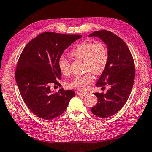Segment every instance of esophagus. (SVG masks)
I'll return each mask as SVG.
<instances>
[{
	"label": "esophagus",
	"mask_w": 152,
	"mask_h": 152,
	"mask_svg": "<svg viewBox=\"0 0 152 152\" xmlns=\"http://www.w3.org/2000/svg\"><path fill=\"white\" fill-rule=\"evenodd\" d=\"M77 95H78V96H85V95H86L87 94V93H83V92H77Z\"/></svg>",
	"instance_id": "obj_1"
}]
</instances>
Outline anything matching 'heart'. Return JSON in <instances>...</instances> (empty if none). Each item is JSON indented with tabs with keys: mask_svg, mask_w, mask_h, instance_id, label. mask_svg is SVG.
I'll list each match as a JSON object with an SVG mask.
<instances>
[{
	"mask_svg": "<svg viewBox=\"0 0 152 152\" xmlns=\"http://www.w3.org/2000/svg\"><path fill=\"white\" fill-rule=\"evenodd\" d=\"M70 55L77 58L83 60L85 70L88 72L83 75L75 77L67 84V86L71 88L86 91L94 80L92 73L95 75H100L106 68L108 60L107 47L102 42H85L73 48ZM58 66L63 75H67L70 73V62L64 56L59 57Z\"/></svg>",
	"mask_w": 152,
	"mask_h": 152,
	"instance_id": "heart-1",
	"label": "heart"
}]
</instances>
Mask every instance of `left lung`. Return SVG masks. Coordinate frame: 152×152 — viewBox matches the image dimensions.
I'll list each match as a JSON object with an SVG mask.
<instances>
[{"mask_svg": "<svg viewBox=\"0 0 152 152\" xmlns=\"http://www.w3.org/2000/svg\"><path fill=\"white\" fill-rule=\"evenodd\" d=\"M88 37H99L107 45L108 60L104 71L96 83V87L108 85L106 94L94 93L98 102L92 112L101 118H107L121 110L128 100L135 75L134 61L129 47L115 34L102 30Z\"/></svg>", "mask_w": 152, "mask_h": 152, "instance_id": "left-lung-1", "label": "left lung"}]
</instances>
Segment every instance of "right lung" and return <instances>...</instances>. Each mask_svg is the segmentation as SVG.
<instances>
[{
    "instance_id": "obj_1",
    "label": "right lung",
    "mask_w": 152,
    "mask_h": 152,
    "mask_svg": "<svg viewBox=\"0 0 152 152\" xmlns=\"http://www.w3.org/2000/svg\"><path fill=\"white\" fill-rule=\"evenodd\" d=\"M81 35L42 33L29 42L17 62L15 80L26 105L36 116L52 120L62 115L75 94L60 88L52 92L50 84L59 86L62 73L58 60L64 50Z\"/></svg>"
}]
</instances>
